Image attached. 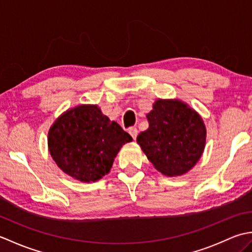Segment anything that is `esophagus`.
Instances as JSON below:
<instances>
[{"label": "esophagus", "instance_id": "1", "mask_svg": "<svg viewBox=\"0 0 252 252\" xmlns=\"http://www.w3.org/2000/svg\"><path fill=\"white\" fill-rule=\"evenodd\" d=\"M129 133H130V135L133 137V140H136V136H137V129H136V127H130Z\"/></svg>", "mask_w": 252, "mask_h": 252}]
</instances>
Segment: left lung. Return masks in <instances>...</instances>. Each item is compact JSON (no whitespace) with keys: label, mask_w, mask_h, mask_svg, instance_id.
I'll use <instances>...</instances> for the list:
<instances>
[{"label":"left lung","mask_w":252,"mask_h":252,"mask_svg":"<svg viewBox=\"0 0 252 252\" xmlns=\"http://www.w3.org/2000/svg\"><path fill=\"white\" fill-rule=\"evenodd\" d=\"M148 129L136 142L155 169L179 176L195 167L205 151L207 130L201 116L178 98L155 100L146 115Z\"/></svg>","instance_id":"1"}]
</instances>
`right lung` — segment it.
I'll use <instances>...</instances> for the list:
<instances>
[{"label": "right lung", "instance_id": "add662e5", "mask_svg": "<svg viewBox=\"0 0 252 252\" xmlns=\"http://www.w3.org/2000/svg\"><path fill=\"white\" fill-rule=\"evenodd\" d=\"M132 141L130 134L94 104L78 105L63 112L47 135L49 152L58 168L84 183L108 174L121 147Z\"/></svg>", "mask_w": 252, "mask_h": 252}]
</instances>
